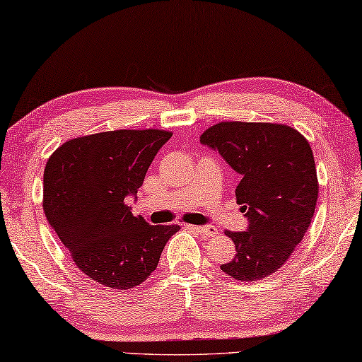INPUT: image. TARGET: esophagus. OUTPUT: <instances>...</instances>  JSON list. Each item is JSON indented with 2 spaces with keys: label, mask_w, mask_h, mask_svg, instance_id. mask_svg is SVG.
Wrapping results in <instances>:
<instances>
[{
  "label": "esophagus",
  "mask_w": 362,
  "mask_h": 362,
  "mask_svg": "<svg viewBox=\"0 0 362 362\" xmlns=\"http://www.w3.org/2000/svg\"><path fill=\"white\" fill-rule=\"evenodd\" d=\"M187 228L197 230L199 234H202L205 237H215L218 234V228L215 226H187Z\"/></svg>",
  "instance_id": "1"
}]
</instances>
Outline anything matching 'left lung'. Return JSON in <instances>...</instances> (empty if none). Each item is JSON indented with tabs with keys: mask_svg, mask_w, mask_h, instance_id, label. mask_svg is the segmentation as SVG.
<instances>
[{
	"mask_svg": "<svg viewBox=\"0 0 362 362\" xmlns=\"http://www.w3.org/2000/svg\"><path fill=\"white\" fill-rule=\"evenodd\" d=\"M200 142L240 175L235 199L248 220L247 230H224L237 253L221 269L240 282L271 276L290 258L315 215L319 185L310 142L292 127L248 122L216 123Z\"/></svg>",
	"mask_w": 362,
	"mask_h": 362,
	"instance_id": "left-lung-1",
	"label": "left lung"
}]
</instances>
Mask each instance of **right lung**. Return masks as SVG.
Listing matches in <instances>:
<instances>
[{
  "label": "right lung",
  "instance_id": "right-lung-1",
  "mask_svg": "<svg viewBox=\"0 0 362 362\" xmlns=\"http://www.w3.org/2000/svg\"><path fill=\"white\" fill-rule=\"evenodd\" d=\"M173 133L115 129L70 139L45 167L43 210L78 269L105 287L127 290L156 271L176 224H152L125 202Z\"/></svg>",
  "mask_w": 362,
  "mask_h": 362
}]
</instances>
